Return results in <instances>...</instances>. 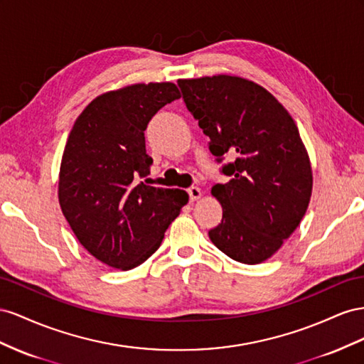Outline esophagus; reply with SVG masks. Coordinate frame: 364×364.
<instances>
[{
	"label": "esophagus",
	"instance_id": "obj_1",
	"mask_svg": "<svg viewBox=\"0 0 364 364\" xmlns=\"http://www.w3.org/2000/svg\"><path fill=\"white\" fill-rule=\"evenodd\" d=\"M188 193H189L191 201H196L201 196V191H200V188H196V186H192V188H189Z\"/></svg>",
	"mask_w": 364,
	"mask_h": 364
}]
</instances>
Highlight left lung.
<instances>
[{
  "instance_id": "8db88e82",
  "label": "left lung",
  "mask_w": 364,
  "mask_h": 364,
  "mask_svg": "<svg viewBox=\"0 0 364 364\" xmlns=\"http://www.w3.org/2000/svg\"><path fill=\"white\" fill-rule=\"evenodd\" d=\"M186 107L223 163L212 195L223 220L209 237L233 261L272 257L308 209L313 172L293 117L261 85L236 76L178 80Z\"/></svg>"
}]
</instances>
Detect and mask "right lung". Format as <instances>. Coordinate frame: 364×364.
Here are the masks:
<instances>
[{
    "instance_id": "add662e5",
    "label": "right lung",
    "mask_w": 364,
    "mask_h": 364,
    "mask_svg": "<svg viewBox=\"0 0 364 364\" xmlns=\"http://www.w3.org/2000/svg\"><path fill=\"white\" fill-rule=\"evenodd\" d=\"M180 97L171 82L124 87L96 97L73 124L59 204L79 242L108 267L131 269L146 261L189 200L184 191L140 181L152 164L148 123Z\"/></svg>"
}]
</instances>
